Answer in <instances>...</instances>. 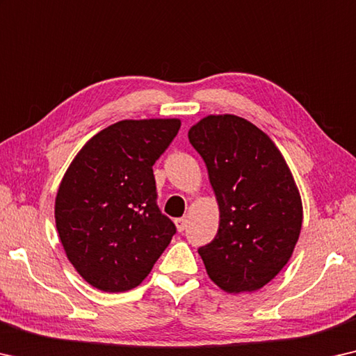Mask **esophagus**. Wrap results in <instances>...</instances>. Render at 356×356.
Segmentation results:
<instances>
[{
	"label": "esophagus",
	"instance_id": "34e87169",
	"mask_svg": "<svg viewBox=\"0 0 356 356\" xmlns=\"http://www.w3.org/2000/svg\"><path fill=\"white\" fill-rule=\"evenodd\" d=\"M175 224H177L178 232H183L186 226H188V220H186V218H177V220H175Z\"/></svg>",
	"mask_w": 356,
	"mask_h": 356
}]
</instances>
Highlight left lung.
<instances>
[{
  "mask_svg": "<svg viewBox=\"0 0 356 356\" xmlns=\"http://www.w3.org/2000/svg\"><path fill=\"white\" fill-rule=\"evenodd\" d=\"M220 205L216 237L199 248L207 273L227 293L267 285L293 254L302 204L273 141L247 119L207 116L189 130Z\"/></svg>",
  "mask_w": 356,
  "mask_h": 356,
  "instance_id": "1",
  "label": "left lung"
}]
</instances>
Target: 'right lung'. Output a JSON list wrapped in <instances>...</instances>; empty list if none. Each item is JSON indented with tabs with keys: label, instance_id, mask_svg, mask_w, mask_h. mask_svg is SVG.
<instances>
[{
	"label": "right lung",
	"instance_id": "right-lung-1",
	"mask_svg": "<svg viewBox=\"0 0 356 356\" xmlns=\"http://www.w3.org/2000/svg\"><path fill=\"white\" fill-rule=\"evenodd\" d=\"M178 119L121 121L87 141L56 199L65 253L106 293L138 286L177 234L157 205L152 165L177 136Z\"/></svg>",
	"mask_w": 356,
	"mask_h": 356
}]
</instances>
